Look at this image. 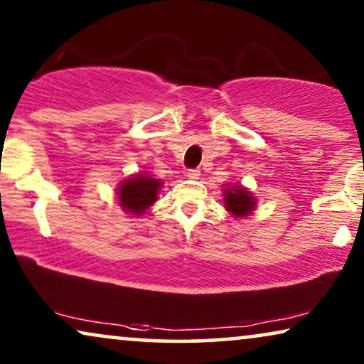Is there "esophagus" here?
Listing matches in <instances>:
<instances>
[{"instance_id":"esophagus-1","label":"esophagus","mask_w":364,"mask_h":364,"mask_svg":"<svg viewBox=\"0 0 364 364\" xmlns=\"http://www.w3.org/2000/svg\"><path fill=\"white\" fill-rule=\"evenodd\" d=\"M186 176H187L188 178H192V181H197V178L200 177V168H188Z\"/></svg>"}]
</instances>
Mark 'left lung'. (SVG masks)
Segmentation results:
<instances>
[{
  "label": "left lung",
  "instance_id": "1",
  "mask_svg": "<svg viewBox=\"0 0 364 364\" xmlns=\"http://www.w3.org/2000/svg\"><path fill=\"white\" fill-rule=\"evenodd\" d=\"M223 196H225V198H223L225 200V208L228 212H232L233 215H247L255 207V200H253L250 192H247L243 187L233 186L232 188H227Z\"/></svg>",
  "mask_w": 364,
  "mask_h": 364
}]
</instances>
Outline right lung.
Wrapping results in <instances>:
<instances>
[{"mask_svg":"<svg viewBox=\"0 0 364 364\" xmlns=\"http://www.w3.org/2000/svg\"><path fill=\"white\" fill-rule=\"evenodd\" d=\"M159 187H161V181L142 176V173L134 178H127L119 187L121 207L134 215H141L147 207L157 200Z\"/></svg>","mask_w":364,"mask_h":364,"instance_id":"add662e5","label":"right lung"}]
</instances>
